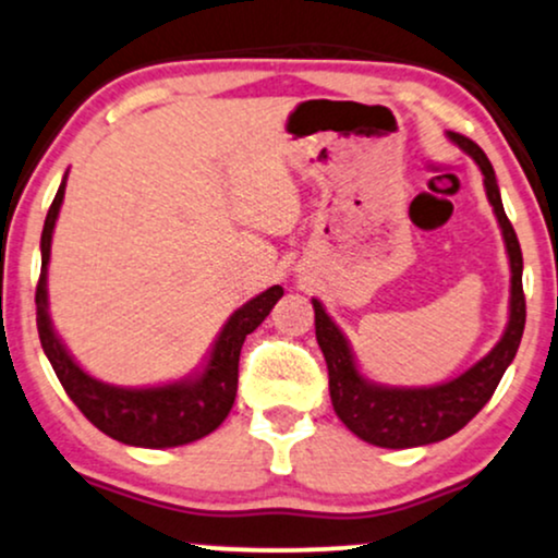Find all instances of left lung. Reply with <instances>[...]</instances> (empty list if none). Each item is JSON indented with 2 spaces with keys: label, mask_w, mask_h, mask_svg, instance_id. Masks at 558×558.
<instances>
[{
  "label": "left lung",
  "mask_w": 558,
  "mask_h": 558,
  "mask_svg": "<svg viewBox=\"0 0 558 558\" xmlns=\"http://www.w3.org/2000/svg\"><path fill=\"white\" fill-rule=\"evenodd\" d=\"M451 141L473 156L486 182V195L499 219L504 242H507L509 266H512V300H509V324L501 342L477 360L462 376L447 384L428 386V389H391L376 386L360 376L355 357L344 333L324 311L318 300H313L316 311V339L329 368V391L333 412L339 415L352 434L384 449L425 447L449 438L464 428L483 404L494 397L504 371L509 368L525 331V292H522V251L512 221L504 214L499 185H496L494 167L477 143L460 133H449Z\"/></svg>",
  "instance_id": "1"
}]
</instances>
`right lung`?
Instances as JSON below:
<instances>
[{
  "instance_id": "add662e5",
  "label": "right lung",
  "mask_w": 558,
  "mask_h": 558,
  "mask_svg": "<svg viewBox=\"0 0 558 558\" xmlns=\"http://www.w3.org/2000/svg\"><path fill=\"white\" fill-rule=\"evenodd\" d=\"M64 174L49 214H46L41 232V277L36 284V326L41 347L54 368L59 384L64 386L68 397L77 404V410L96 425L101 434L130 447L167 449L182 447V444L198 441L225 423L238 397V365L242 342L251 331L260 326L277 300L284 294L279 284L268 287L251 303L234 311L216 339L211 357L201 376L185 378V381L154 386V389H120L96 381L88 376L59 337L51 329L49 320V298H46V266L51 253V232L59 216V206L64 198Z\"/></svg>"
}]
</instances>
